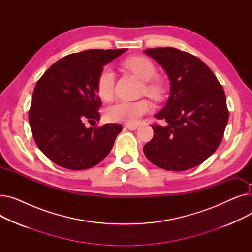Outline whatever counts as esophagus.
<instances>
[{
    "instance_id": "1",
    "label": "esophagus",
    "mask_w": 252,
    "mask_h": 252,
    "mask_svg": "<svg viewBox=\"0 0 252 252\" xmlns=\"http://www.w3.org/2000/svg\"><path fill=\"white\" fill-rule=\"evenodd\" d=\"M138 125H129V124H127V125H126V128H128V129H130V130H135V129H137L138 128Z\"/></svg>"
}]
</instances>
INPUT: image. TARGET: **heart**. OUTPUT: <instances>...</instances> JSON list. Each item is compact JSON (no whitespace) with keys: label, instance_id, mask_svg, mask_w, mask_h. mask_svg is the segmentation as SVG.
<instances>
[{"label":"heart","instance_id":"1","mask_svg":"<svg viewBox=\"0 0 252 252\" xmlns=\"http://www.w3.org/2000/svg\"><path fill=\"white\" fill-rule=\"evenodd\" d=\"M125 66L146 82L145 92L154 99H160L164 93L163 84L156 79V68L154 64L145 57H131L125 61ZM115 74L110 66H105L100 71L97 79V91L101 99L109 100L114 92ZM151 110V105L145 100L129 102L119 101L106 111V116L111 122L136 125L143 115Z\"/></svg>","mask_w":252,"mask_h":252}]
</instances>
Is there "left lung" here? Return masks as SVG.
Listing matches in <instances>:
<instances>
[{
	"instance_id": "obj_1",
	"label": "left lung",
	"mask_w": 252,
	"mask_h": 252,
	"mask_svg": "<svg viewBox=\"0 0 252 252\" xmlns=\"http://www.w3.org/2000/svg\"><path fill=\"white\" fill-rule=\"evenodd\" d=\"M144 53L166 72L170 96L155 114L166 126H152L154 136L144 153L158 167L182 171L201 164L220 144L229 119L226 95L208 66L176 48Z\"/></svg>"
}]
</instances>
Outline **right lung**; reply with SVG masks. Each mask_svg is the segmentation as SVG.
I'll return each instance as SVG.
<instances>
[{
    "instance_id": "1",
    "label": "right lung",
    "mask_w": 252,
    "mask_h": 252,
    "mask_svg": "<svg viewBox=\"0 0 252 252\" xmlns=\"http://www.w3.org/2000/svg\"><path fill=\"white\" fill-rule=\"evenodd\" d=\"M126 49L86 50L53 64L36 83L30 126L35 144L59 166L81 170L101 162L123 130L117 124L87 127L100 121L97 79L103 66Z\"/></svg>"
}]
</instances>
